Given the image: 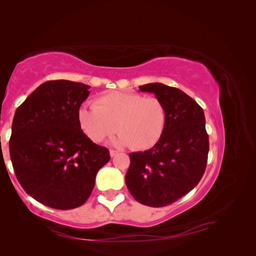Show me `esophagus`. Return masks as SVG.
I'll use <instances>...</instances> for the list:
<instances>
[{
    "mask_svg": "<svg viewBox=\"0 0 256 256\" xmlns=\"http://www.w3.org/2000/svg\"><path fill=\"white\" fill-rule=\"evenodd\" d=\"M118 152L116 150H110V157H114V156H116L118 154Z\"/></svg>",
    "mask_w": 256,
    "mask_h": 256,
    "instance_id": "1",
    "label": "esophagus"
}]
</instances>
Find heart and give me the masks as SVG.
I'll return each instance as SVG.
<instances>
[{"label":"heart","instance_id":"heart-1","mask_svg":"<svg viewBox=\"0 0 256 256\" xmlns=\"http://www.w3.org/2000/svg\"><path fill=\"white\" fill-rule=\"evenodd\" d=\"M76 118L81 131L96 144L116 130L120 133L116 144H128L134 150H146L162 136L167 112L164 102L156 97L112 92L94 99V106L82 104Z\"/></svg>","mask_w":256,"mask_h":256}]
</instances>
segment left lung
I'll list each match as a JSON object with an SVG mask.
<instances>
[{
	"mask_svg": "<svg viewBox=\"0 0 256 256\" xmlns=\"http://www.w3.org/2000/svg\"><path fill=\"white\" fill-rule=\"evenodd\" d=\"M152 92L167 112L162 136L152 148L130 154L125 183L144 206L170 204L192 190L202 178L209 152V136L202 108L184 92L154 82L138 86Z\"/></svg>",
	"mask_w": 256,
	"mask_h": 256,
	"instance_id": "obj_1",
	"label": "left lung"
}]
</instances>
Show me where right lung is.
I'll return each instance as SVG.
<instances>
[{
	"label": "right lung",
	"mask_w": 256,
	"mask_h": 256,
	"mask_svg": "<svg viewBox=\"0 0 256 256\" xmlns=\"http://www.w3.org/2000/svg\"><path fill=\"white\" fill-rule=\"evenodd\" d=\"M90 86L46 81L16 108L10 157L16 180L34 200L58 210L88 200L98 170L110 162L108 149L81 131L76 112Z\"/></svg>",
	"instance_id": "1"
}]
</instances>
